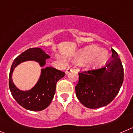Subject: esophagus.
Here are the masks:
<instances>
[{"instance_id":"1","label":"esophagus","mask_w":133,"mask_h":133,"mask_svg":"<svg viewBox=\"0 0 133 133\" xmlns=\"http://www.w3.org/2000/svg\"><path fill=\"white\" fill-rule=\"evenodd\" d=\"M73 71L72 68H71L70 67H68V68L66 69V70H65V74H69V72H71V71Z\"/></svg>"}]
</instances>
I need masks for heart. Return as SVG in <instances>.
Returning <instances> with one entry per match:
<instances>
[{"label": "heart", "mask_w": 133, "mask_h": 133, "mask_svg": "<svg viewBox=\"0 0 133 133\" xmlns=\"http://www.w3.org/2000/svg\"><path fill=\"white\" fill-rule=\"evenodd\" d=\"M110 58L108 52L96 46H90L78 52L74 56L75 62H84L92 69L102 68L106 65Z\"/></svg>", "instance_id": "1"}]
</instances>
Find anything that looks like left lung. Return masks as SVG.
Returning <instances> with one entry per match:
<instances>
[{"instance_id":"obj_1","label":"left lung","mask_w":133,"mask_h":133,"mask_svg":"<svg viewBox=\"0 0 133 133\" xmlns=\"http://www.w3.org/2000/svg\"><path fill=\"white\" fill-rule=\"evenodd\" d=\"M106 67L79 74L75 87L77 98L88 108L96 109L110 104L118 94L123 82L124 71L119 55L114 49Z\"/></svg>"}]
</instances>
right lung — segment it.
I'll return each instance as SVG.
<instances>
[{
	"label": "right lung",
	"instance_id": "add662e5",
	"mask_svg": "<svg viewBox=\"0 0 133 133\" xmlns=\"http://www.w3.org/2000/svg\"><path fill=\"white\" fill-rule=\"evenodd\" d=\"M43 49L32 48L27 49L14 60L9 75V87L14 98L25 109L30 111H41L51 103L56 92L57 82L65 76V73L52 67L42 68L41 75L36 85L29 90L22 91L13 83L12 74L14 69L27 61H33L44 67L46 59L50 58Z\"/></svg>",
	"mask_w": 133,
	"mask_h": 133
}]
</instances>
